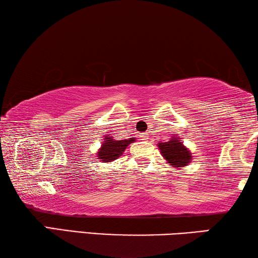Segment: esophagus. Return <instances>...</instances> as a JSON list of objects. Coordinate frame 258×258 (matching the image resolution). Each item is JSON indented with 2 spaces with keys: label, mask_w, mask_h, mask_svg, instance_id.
<instances>
[{
  "label": "esophagus",
  "mask_w": 258,
  "mask_h": 258,
  "mask_svg": "<svg viewBox=\"0 0 258 258\" xmlns=\"http://www.w3.org/2000/svg\"><path fill=\"white\" fill-rule=\"evenodd\" d=\"M140 138H141V140H148V139H149V134L141 133V134H140Z\"/></svg>",
  "instance_id": "34e87169"
}]
</instances>
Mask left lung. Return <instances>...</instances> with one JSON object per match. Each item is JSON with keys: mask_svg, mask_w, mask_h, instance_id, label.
Masks as SVG:
<instances>
[{"mask_svg": "<svg viewBox=\"0 0 258 258\" xmlns=\"http://www.w3.org/2000/svg\"><path fill=\"white\" fill-rule=\"evenodd\" d=\"M158 147L161 155L173 167H183V166H186L190 163V151L182 145V142H180L178 139L175 138L167 142L158 143Z\"/></svg>", "mask_w": 258, "mask_h": 258, "instance_id": "obj_1", "label": "left lung"}]
</instances>
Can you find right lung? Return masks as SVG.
Returning a JSON list of instances; mask_svg holds the SVG:
<instances>
[{"mask_svg": "<svg viewBox=\"0 0 258 258\" xmlns=\"http://www.w3.org/2000/svg\"><path fill=\"white\" fill-rule=\"evenodd\" d=\"M135 141V139H128V140H115L112 139L110 135H107L106 141L100 148L98 152V158L101 159L104 163H110V161L115 160L123 155L124 150L126 149L130 143Z\"/></svg>", "mask_w": 258, "mask_h": 258, "instance_id": "obj_1", "label": "right lung"}]
</instances>
